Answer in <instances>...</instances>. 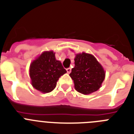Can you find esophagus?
I'll list each match as a JSON object with an SVG mask.
<instances>
[{
	"mask_svg": "<svg viewBox=\"0 0 134 134\" xmlns=\"http://www.w3.org/2000/svg\"><path fill=\"white\" fill-rule=\"evenodd\" d=\"M66 71H67V72L68 73V74H70V73L71 72V68H68L66 69Z\"/></svg>",
	"mask_w": 134,
	"mask_h": 134,
	"instance_id": "34e87169",
	"label": "esophagus"
}]
</instances>
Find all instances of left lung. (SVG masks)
Here are the masks:
<instances>
[{
	"mask_svg": "<svg viewBox=\"0 0 134 134\" xmlns=\"http://www.w3.org/2000/svg\"><path fill=\"white\" fill-rule=\"evenodd\" d=\"M74 64L70 76L74 80L75 89L84 94L99 90L105 79V72L94 56L85 52L76 54Z\"/></svg>",
	"mask_w": 134,
	"mask_h": 134,
	"instance_id": "obj_1",
	"label": "left lung"
}]
</instances>
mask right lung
Returning <instances> with one entry per match:
<instances>
[{
    "label": "right lung",
    "instance_id": "right-lung-1",
    "mask_svg": "<svg viewBox=\"0 0 134 134\" xmlns=\"http://www.w3.org/2000/svg\"><path fill=\"white\" fill-rule=\"evenodd\" d=\"M66 72L61 62L55 59L53 51L42 53L32 62L29 69L32 86L43 93L52 91L59 78Z\"/></svg>",
    "mask_w": 134,
    "mask_h": 134
}]
</instances>
